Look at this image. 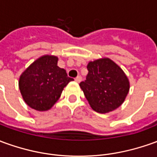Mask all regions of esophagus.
<instances>
[{"label":"esophagus","instance_id":"obj_1","mask_svg":"<svg viewBox=\"0 0 157 157\" xmlns=\"http://www.w3.org/2000/svg\"><path fill=\"white\" fill-rule=\"evenodd\" d=\"M81 80H82V78H81V76H78L75 78V81H76L77 83H80Z\"/></svg>","mask_w":157,"mask_h":157}]
</instances>
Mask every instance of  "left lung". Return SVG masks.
Here are the masks:
<instances>
[{"instance_id":"obj_1","label":"left lung","mask_w":157,"mask_h":157,"mask_svg":"<svg viewBox=\"0 0 157 157\" xmlns=\"http://www.w3.org/2000/svg\"><path fill=\"white\" fill-rule=\"evenodd\" d=\"M87 69L86 80L79 86L92 109L107 113L118 109L130 90V82L124 71L107 57L90 61Z\"/></svg>"}]
</instances>
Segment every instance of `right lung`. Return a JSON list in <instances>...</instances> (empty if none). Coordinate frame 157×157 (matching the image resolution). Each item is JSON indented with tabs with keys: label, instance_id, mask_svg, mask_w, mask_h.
<instances>
[{
	"label": "right lung",
	"instance_id": "right-lung-1",
	"mask_svg": "<svg viewBox=\"0 0 157 157\" xmlns=\"http://www.w3.org/2000/svg\"><path fill=\"white\" fill-rule=\"evenodd\" d=\"M58 57L45 55L37 58L21 73L19 88L25 102L37 111L51 109L62 90L73 79L57 66Z\"/></svg>",
	"mask_w": 157,
	"mask_h": 157
}]
</instances>
